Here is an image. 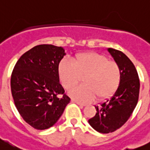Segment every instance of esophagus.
I'll return each mask as SVG.
<instances>
[{"instance_id": "34e87169", "label": "esophagus", "mask_w": 150, "mask_h": 150, "mask_svg": "<svg viewBox=\"0 0 150 150\" xmlns=\"http://www.w3.org/2000/svg\"><path fill=\"white\" fill-rule=\"evenodd\" d=\"M71 102L75 103H76V104H78V105H79L80 107H85V106H86V104H85V103H82L79 102V101H78V100H74V99H72V100H71Z\"/></svg>"}]
</instances>
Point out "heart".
Segmentation results:
<instances>
[{
    "label": "heart",
    "instance_id": "obj_1",
    "mask_svg": "<svg viewBox=\"0 0 150 150\" xmlns=\"http://www.w3.org/2000/svg\"><path fill=\"white\" fill-rule=\"evenodd\" d=\"M61 84L70 89L83 77L84 84L69 91L74 100L89 102L97 98L102 100L110 97L121 83V72L118 64L96 52L77 54L72 61L62 59L57 67Z\"/></svg>",
    "mask_w": 150,
    "mask_h": 150
}]
</instances>
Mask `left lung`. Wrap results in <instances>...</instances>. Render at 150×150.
I'll return each mask as SVG.
<instances>
[{"instance_id": "left-lung-1", "label": "left lung", "mask_w": 150, "mask_h": 150, "mask_svg": "<svg viewBox=\"0 0 150 150\" xmlns=\"http://www.w3.org/2000/svg\"><path fill=\"white\" fill-rule=\"evenodd\" d=\"M121 69V83L107 102L95 106L96 115L89 120L93 129L100 133L113 132L121 128L132 114L139 93V79L135 65L123 52L107 48Z\"/></svg>"}]
</instances>
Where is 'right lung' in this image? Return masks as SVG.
Masks as SVG:
<instances>
[{
    "mask_svg": "<svg viewBox=\"0 0 150 150\" xmlns=\"http://www.w3.org/2000/svg\"><path fill=\"white\" fill-rule=\"evenodd\" d=\"M65 54L61 47L36 46L25 52L14 68L11 89L15 107L24 121L36 129L52 127L70 103L57 72Z\"/></svg>",
    "mask_w": 150,
    "mask_h": 150,
    "instance_id": "add662e5",
    "label": "right lung"
}]
</instances>
